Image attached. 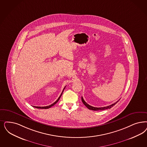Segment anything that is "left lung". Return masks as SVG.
<instances>
[{
    "instance_id": "8db88e82",
    "label": "left lung",
    "mask_w": 147,
    "mask_h": 147,
    "mask_svg": "<svg viewBox=\"0 0 147 147\" xmlns=\"http://www.w3.org/2000/svg\"><path fill=\"white\" fill-rule=\"evenodd\" d=\"M81 100H82V101L83 104H84L88 109L91 110H93V111L104 110H106V109H111L112 107H113V106L116 104L117 102L118 101H117L115 103H114V104H112V105H109V106H107V107H92L91 105H88L87 102H86V101L84 100V99H83L82 97H81Z\"/></svg>"
}]
</instances>
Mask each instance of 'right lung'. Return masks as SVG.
I'll return each instance as SVG.
<instances>
[{"label":"right lung","mask_w":147,"mask_h":147,"mask_svg":"<svg viewBox=\"0 0 147 147\" xmlns=\"http://www.w3.org/2000/svg\"><path fill=\"white\" fill-rule=\"evenodd\" d=\"M65 87H65V88H63V91H62V93L61 94V95H60V96L59 97V98L57 99V100L56 101H55L53 104H51L50 105H49V106H47V107H36V108H37V109H49V108H50L51 107H53V106H54L55 104H56V102H57V101L59 100V99H60V97H61V96H62V93H63V92L64 91V90H65Z\"/></svg>","instance_id":"1"}]
</instances>
